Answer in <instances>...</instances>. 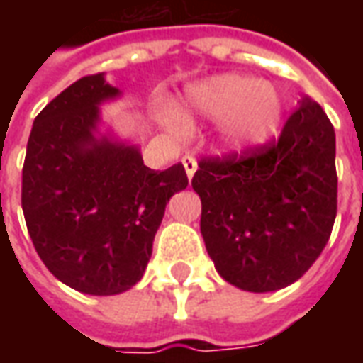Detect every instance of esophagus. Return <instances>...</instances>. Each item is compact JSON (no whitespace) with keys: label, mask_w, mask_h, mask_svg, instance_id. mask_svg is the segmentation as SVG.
Segmentation results:
<instances>
[{"label":"esophagus","mask_w":363,"mask_h":363,"mask_svg":"<svg viewBox=\"0 0 363 363\" xmlns=\"http://www.w3.org/2000/svg\"><path fill=\"white\" fill-rule=\"evenodd\" d=\"M182 165H184V171H186V174H189V179H192L198 169L196 159L192 157V155H184V157H182Z\"/></svg>","instance_id":"34e87169"}]
</instances>
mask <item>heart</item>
I'll list each match as a JSON object with an SVG mask.
<instances>
[{
  "label": "heart",
  "mask_w": 363,
  "mask_h": 363,
  "mask_svg": "<svg viewBox=\"0 0 363 363\" xmlns=\"http://www.w3.org/2000/svg\"><path fill=\"white\" fill-rule=\"evenodd\" d=\"M186 112L206 118H225L223 135L233 150L264 143L278 130L284 112L280 93L270 83L243 75H218L198 83L186 95ZM186 122L189 114H182Z\"/></svg>",
  "instance_id": "1"
}]
</instances>
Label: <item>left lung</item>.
I'll list each match as a JSON object with an SVG mask.
<instances>
[{
    "label": "left lung",
    "mask_w": 363,
    "mask_h": 363,
    "mask_svg": "<svg viewBox=\"0 0 363 363\" xmlns=\"http://www.w3.org/2000/svg\"><path fill=\"white\" fill-rule=\"evenodd\" d=\"M335 128L305 96L276 142L198 163L200 231L220 276L255 294L303 276L336 218Z\"/></svg>",
    "instance_id": "8db88e82"
}]
</instances>
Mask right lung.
Wrapping results in <instances>:
<instances>
[{
	"label": "right lung",
	"mask_w": 363,
	"mask_h": 363,
	"mask_svg": "<svg viewBox=\"0 0 363 363\" xmlns=\"http://www.w3.org/2000/svg\"><path fill=\"white\" fill-rule=\"evenodd\" d=\"M120 91L85 75L35 118L21 204L38 257L60 281L116 296L142 280L167 202L189 186L182 163L143 165L135 145L96 138L99 104Z\"/></svg>",
	"instance_id": "right-lung-1"
}]
</instances>
